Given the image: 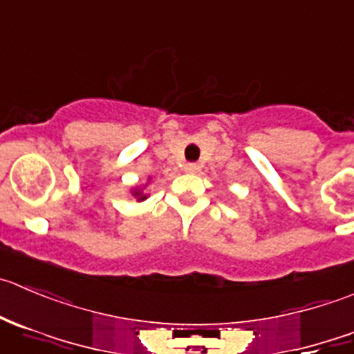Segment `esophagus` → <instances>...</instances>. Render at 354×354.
Segmentation results:
<instances>
[{
    "mask_svg": "<svg viewBox=\"0 0 354 354\" xmlns=\"http://www.w3.org/2000/svg\"><path fill=\"white\" fill-rule=\"evenodd\" d=\"M185 171H187V173L195 174V173H198V171H201V166H198L197 162H188L187 166H185Z\"/></svg>",
    "mask_w": 354,
    "mask_h": 354,
    "instance_id": "1",
    "label": "esophagus"
}]
</instances>
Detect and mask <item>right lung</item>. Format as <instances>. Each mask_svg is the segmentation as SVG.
<instances>
[{
	"label": "right lung",
	"mask_w": 354,
	"mask_h": 354,
	"mask_svg": "<svg viewBox=\"0 0 354 354\" xmlns=\"http://www.w3.org/2000/svg\"><path fill=\"white\" fill-rule=\"evenodd\" d=\"M135 197L138 198V201H145V198H147V195H143L142 192H140V190H135Z\"/></svg>",
	"instance_id": "1"
}]
</instances>
